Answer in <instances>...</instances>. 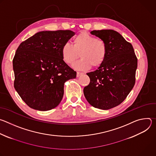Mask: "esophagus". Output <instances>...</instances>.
I'll use <instances>...</instances> for the list:
<instances>
[{
  "label": "esophagus",
  "instance_id": "34e87169",
  "mask_svg": "<svg viewBox=\"0 0 156 156\" xmlns=\"http://www.w3.org/2000/svg\"><path fill=\"white\" fill-rule=\"evenodd\" d=\"M82 75V73H81V72H78L76 73V76H77V77H79V76H80V75Z\"/></svg>",
  "mask_w": 156,
  "mask_h": 156
}]
</instances>
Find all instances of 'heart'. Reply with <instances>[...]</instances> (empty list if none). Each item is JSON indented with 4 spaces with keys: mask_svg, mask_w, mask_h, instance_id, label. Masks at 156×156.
Segmentation results:
<instances>
[{
    "mask_svg": "<svg viewBox=\"0 0 156 156\" xmlns=\"http://www.w3.org/2000/svg\"><path fill=\"white\" fill-rule=\"evenodd\" d=\"M107 54L105 42L85 32L80 33L73 38V45L65 44L61 49L62 58L67 64L72 65L79 56L81 57L73 65L75 69L80 70L90 69L91 66L93 68L101 66L104 63Z\"/></svg>",
    "mask_w": 156,
    "mask_h": 156,
    "instance_id": "1",
    "label": "heart"
}]
</instances>
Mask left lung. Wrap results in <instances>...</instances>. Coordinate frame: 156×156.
<instances>
[{"mask_svg":"<svg viewBox=\"0 0 156 156\" xmlns=\"http://www.w3.org/2000/svg\"><path fill=\"white\" fill-rule=\"evenodd\" d=\"M103 40L107 47L104 63L86 73L90 83L83 90L87 101L95 108L108 110L120 104L135 83L138 60L131 44L112 30L90 32Z\"/></svg>","mask_w":156,"mask_h":156,"instance_id":"obj_1","label":"left lung"}]
</instances>
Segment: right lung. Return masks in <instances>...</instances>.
<instances>
[{"mask_svg": "<svg viewBox=\"0 0 156 156\" xmlns=\"http://www.w3.org/2000/svg\"><path fill=\"white\" fill-rule=\"evenodd\" d=\"M75 33L42 31L22 42L13 60L14 87L31 108L47 111L56 107L64 93V84L76 72L63 60L62 46Z\"/></svg>", "mask_w": 156, "mask_h": 156, "instance_id": "obj_1", "label": "right lung"}]
</instances>
